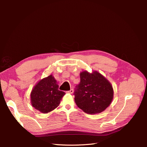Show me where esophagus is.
I'll list each match as a JSON object with an SVG mask.
<instances>
[{
    "label": "esophagus",
    "instance_id": "1",
    "mask_svg": "<svg viewBox=\"0 0 147 147\" xmlns=\"http://www.w3.org/2000/svg\"><path fill=\"white\" fill-rule=\"evenodd\" d=\"M67 93H69V94H72V93L74 92V90H73V89H71V90H70V91H67Z\"/></svg>",
    "mask_w": 147,
    "mask_h": 147
}]
</instances>
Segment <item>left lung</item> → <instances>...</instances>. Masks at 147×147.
Wrapping results in <instances>:
<instances>
[{
	"instance_id": "left-lung-1",
	"label": "left lung",
	"mask_w": 147,
	"mask_h": 147,
	"mask_svg": "<svg viewBox=\"0 0 147 147\" xmlns=\"http://www.w3.org/2000/svg\"><path fill=\"white\" fill-rule=\"evenodd\" d=\"M80 82L75 89V102L88 114L99 113L110 105L113 98L112 84L97 71L80 74Z\"/></svg>"
}]
</instances>
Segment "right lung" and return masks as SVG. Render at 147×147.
Masks as SVG:
<instances>
[{
	"mask_svg": "<svg viewBox=\"0 0 147 147\" xmlns=\"http://www.w3.org/2000/svg\"><path fill=\"white\" fill-rule=\"evenodd\" d=\"M59 85L52 75L40 80L30 93L31 104L42 113L55 109L65 93L59 90Z\"/></svg>",
	"mask_w": 147,
	"mask_h": 147,
	"instance_id": "add662e5",
	"label": "right lung"
}]
</instances>
